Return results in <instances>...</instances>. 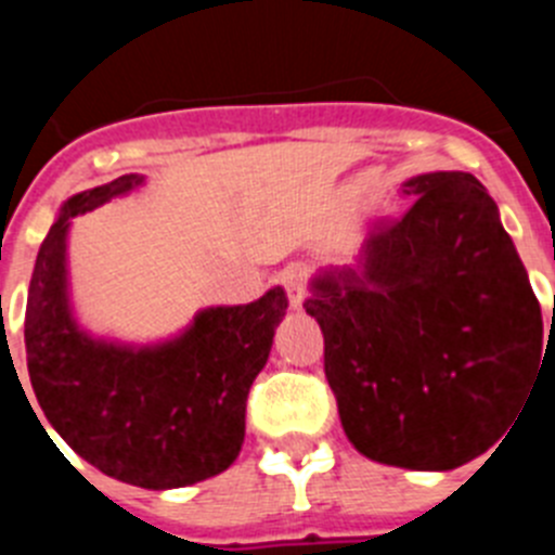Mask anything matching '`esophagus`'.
<instances>
[{"label": "esophagus", "mask_w": 555, "mask_h": 555, "mask_svg": "<svg viewBox=\"0 0 555 555\" xmlns=\"http://www.w3.org/2000/svg\"><path fill=\"white\" fill-rule=\"evenodd\" d=\"M283 286H286L292 311H300L302 302H306V283H302V274L297 272V269H286V272H283Z\"/></svg>", "instance_id": "1"}]
</instances>
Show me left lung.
Returning <instances> with one entry per match:
<instances>
[{
  "instance_id": "1",
  "label": "left lung",
  "mask_w": 555,
  "mask_h": 555,
  "mask_svg": "<svg viewBox=\"0 0 555 555\" xmlns=\"http://www.w3.org/2000/svg\"><path fill=\"white\" fill-rule=\"evenodd\" d=\"M395 228L311 278L306 311L347 439L389 467L444 473L487 453L542 361V308L487 189L425 171Z\"/></svg>"
}]
</instances>
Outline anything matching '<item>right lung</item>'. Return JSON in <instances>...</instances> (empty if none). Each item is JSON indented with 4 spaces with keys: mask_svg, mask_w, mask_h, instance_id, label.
I'll return each mask as SVG.
<instances>
[{
    "mask_svg": "<svg viewBox=\"0 0 555 555\" xmlns=\"http://www.w3.org/2000/svg\"><path fill=\"white\" fill-rule=\"evenodd\" d=\"M144 185L146 175H121L57 208L29 281L24 347L38 405L63 442L100 473L160 492L214 478L238 459L249 386L288 300L274 286L247 306L199 308L178 333L146 345L88 331L72 300V219Z\"/></svg>",
    "mask_w": 555,
    "mask_h": 555,
    "instance_id": "add662e5",
    "label": "right lung"
}]
</instances>
